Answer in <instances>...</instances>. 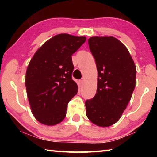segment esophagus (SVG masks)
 <instances>
[{
	"instance_id": "1",
	"label": "esophagus",
	"mask_w": 157,
	"mask_h": 157,
	"mask_svg": "<svg viewBox=\"0 0 157 157\" xmlns=\"http://www.w3.org/2000/svg\"><path fill=\"white\" fill-rule=\"evenodd\" d=\"M79 84H80L81 86H83V84H84V79H81V80L79 81Z\"/></svg>"
}]
</instances>
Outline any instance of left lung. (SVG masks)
I'll return each instance as SVG.
<instances>
[{"label": "left lung", "instance_id": "left-lung-1", "mask_svg": "<svg viewBox=\"0 0 157 157\" xmlns=\"http://www.w3.org/2000/svg\"><path fill=\"white\" fill-rule=\"evenodd\" d=\"M98 71L95 96L85 102L86 116L101 127L119 121L130 101L136 84V69L126 47L113 36L89 39Z\"/></svg>", "mask_w": 157, "mask_h": 157}]
</instances>
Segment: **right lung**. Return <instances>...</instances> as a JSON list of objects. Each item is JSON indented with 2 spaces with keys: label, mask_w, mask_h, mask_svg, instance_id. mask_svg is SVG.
I'll return each mask as SVG.
<instances>
[{
  "label": "right lung",
  "mask_w": 157,
  "mask_h": 157,
  "mask_svg": "<svg viewBox=\"0 0 157 157\" xmlns=\"http://www.w3.org/2000/svg\"><path fill=\"white\" fill-rule=\"evenodd\" d=\"M86 40L59 34L45 42L30 61L25 88L32 113L40 123L53 126L65 118L68 102L78 89L72 80L71 56Z\"/></svg>",
  "instance_id": "obj_1"
}]
</instances>
